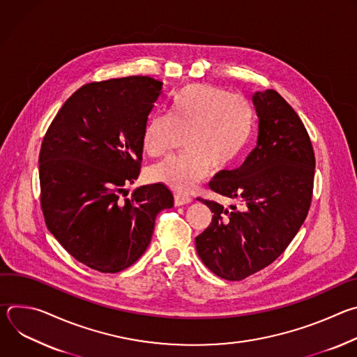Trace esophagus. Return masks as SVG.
Listing matches in <instances>:
<instances>
[{"instance_id":"34e87169","label":"esophagus","mask_w":357,"mask_h":357,"mask_svg":"<svg viewBox=\"0 0 357 357\" xmlns=\"http://www.w3.org/2000/svg\"><path fill=\"white\" fill-rule=\"evenodd\" d=\"M174 202H175V206H183V205H189V203L192 202V197H189L186 195H175Z\"/></svg>"}]
</instances>
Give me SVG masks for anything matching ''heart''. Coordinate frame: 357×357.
I'll return each instance as SVG.
<instances>
[{
  "label": "heart",
  "mask_w": 357,
  "mask_h": 357,
  "mask_svg": "<svg viewBox=\"0 0 357 357\" xmlns=\"http://www.w3.org/2000/svg\"><path fill=\"white\" fill-rule=\"evenodd\" d=\"M171 119L152 116L144 130L142 145L148 155L162 157L174 148L178 135L188 134V154L169 158L149 169L152 182L176 193L190 192L215 171L230 168L245 149L254 124L247 98L212 84H190L171 103Z\"/></svg>",
  "instance_id": "1"
}]
</instances>
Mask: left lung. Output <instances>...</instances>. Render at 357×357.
Returning <instances> with one entry per match:
<instances>
[{"instance_id":"1","label":"left lung","mask_w":357,"mask_h":357,"mask_svg":"<svg viewBox=\"0 0 357 357\" xmlns=\"http://www.w3.org/2000/svg\"><path fill=\"white\" fill-rule=\"evenodd\" d=\"M259 138L245 161L223 171L209 188L237 202L226 209L203 200L213 213L196 251L212 273L240 281L278 259L308 215L315 174L314 148L301 119L275 91H256Z\"/></svg>"}]
</instances>
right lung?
Wrapping results in <instances>:
<instances>
[{"label":"right lung","instance_id":"add662e5","mask_svg":"<svg viewBox=\"0 0 357 357\" xmlns=\"http://www.w3.org/2000/svg\"><path fill=\"white\" fill-rule=\"evenodd\" d=\"M162 83L130 76L82 86L42 141L40 206L49 231L82 264L119 273L151 243L157 215L174 206L162 183L137 188L142 137Z\"/></svg>","mask_w":357,"mask_h":357}]
</instances>
